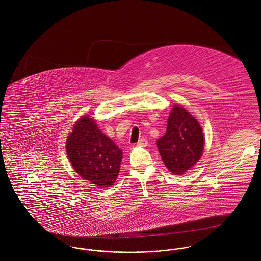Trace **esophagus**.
<instances>
[{"label":"esophagus","instance_id":"34e87169","mask_svg":"<svg viewBox=\"0 0 261 261\" xmlns=\"http://www.w3.org/2000/svg\"><path fill=\"white\" fill-rule=\"evenodd\" d=\"M148 144H149V143H148V140H147V139H144V138L141 139V140L138 142V146H139V147H142V148H146V147L148 146Z\"/></svg>","mask_w":261,"mask_h":261}]
</instances>
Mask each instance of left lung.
<instances>
[{"label":"left lung","mask_w":261,"mask_h":261,"mask_svg":"<svg viewBox=\"0 0 261 261\" xmlns=\"http://www.w3.org/2000/svg\"><path fill=\"white\" fill-rule=\"evenodd\" d=\"M204 135L198 120L179 105L170 112L166 134L156 141L161 158L174 175H183L202 156Z\"/></svg>","instance_id":"obj_1"}]
</instances>
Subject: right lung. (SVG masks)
<instances>
[{
	"label": "right lung",
	"mask_w": 261,
	"mask_h": 261,
	"mask_svg": "<svg viewBox=\"0 0 261 261\" xmlns=\"http://www.w3.org/2000/svg\"><path fill=\"white\" fill-rule=\"evenodd\" d=\"M68 159L78 175L98 188L115 182L122 150L107 137L89 115L78 119L66 140Z\"/></svg>",
	"instance_id": "1"
}]
</instances>
